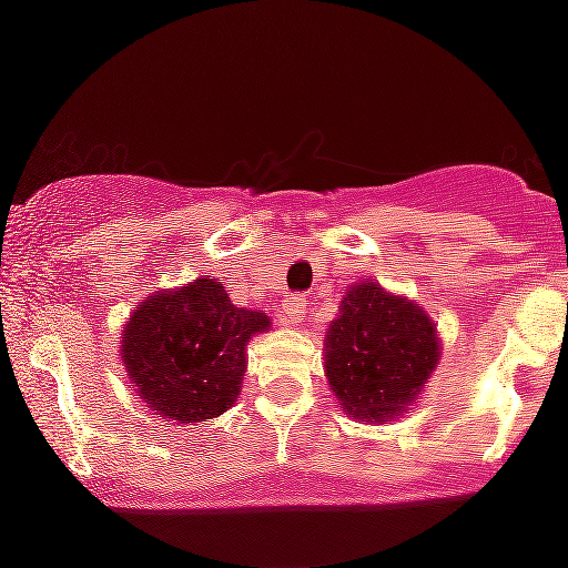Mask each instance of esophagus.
<instances>
[{
  "instance_id": "obj_1",
  "label": "esophagus",
  "mask_w": 568,
  "mask_h": 568,
  "mask_svg": "<svg viewBox=\"0 0 568 568\" xmlns=\"http://www.w3.org/2000/svg\"><path fill=\"white\" fill-rule=\"evenodd\" d=\"M304 315H306V298L302 293H293L288 302L283 304V323L298 325L304 323Z\"/></svg>"
}]
</instances>
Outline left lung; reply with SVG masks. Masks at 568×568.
<instances>
[{
    "instance_id": "8db88e82",
    "label": "left lung",
    "mask_w": 568,
    "mask_h": 568,
    "mask_svg": "<svg viewBox=\"0 0 568 568\" xmlns=\"http://www.w3.org/2000/svg\"><path fill=\"white\" fill-rule=\"evenodd\" d=\"M325 344V374L338 406L368 422H387L410 406L440 355L425 312L376 283L352 285Z\"/></svg>"
}]
</instances>
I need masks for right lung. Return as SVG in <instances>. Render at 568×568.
Instances as JSON below:
<instances>
[{"label":"right lung","mask_w":568,"mask_h":568,"mask_svg":"<svg viewBox=\"0 0 568 568\" xmlns=\"http://www.w3.org/2000/svg\"><path fill=\"white\" fill-rule=\"evenodd\" d=\"M266 328L264 312L234 306L224 285L200 277L133 312L122 334V361L149 408L186 425L205 422L234 403L247 338Z\"/></svg>","instance_id":"obj_1"}]
</instances>
